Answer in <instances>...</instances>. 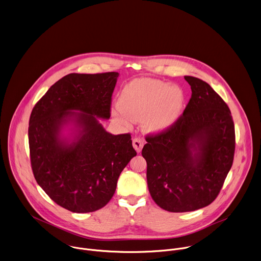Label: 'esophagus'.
Returning a JSON list of instances; mask_svg holds the SVG:
<instances>
[{
    "label": "esophagus",
    "instance_id": "esophagus-1",
    "mask_svg": "<svg viewBox=\"0 0 261 261\" xmlns=\"http://www.w3.org/2000/svg\"><path fill=\"white\" fill-rule=\"evenodd\" d=\"M132 144H133V147L134 149L137 151V152H140L142 147H143V144H144V141L140 138V137H135L132 141Z\"/></svg>",
    "mask_w": 261,
    "mask_h": 261
}]
</instances>
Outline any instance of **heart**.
Listing matches in <instances>:
<instances>
[{
	"mask_svg": "<svg viewBox=\"0 0 261 261\" xmlns=\"http://www.w3.org/2000/svg\"><path fill=\"white\" fill-rule=\"evenodd\" d=\"M184 105L183 91L155 79H135L120 95V106L112 110L113 119L124 126L141 121L146 132L159 133L171 128Z\"/></svg>",
	"mask_w": 261,
	"mask_h": 261,
	"instance_id": "heart-1",
	"label": "heart"
}]
</instances>
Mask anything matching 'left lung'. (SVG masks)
<instances>
[{"instance_id": "left-lung-1", "label": "left lung", "mask_w": 261, "mask_h": 261, "mask_svg": "<svg viewBox=\"0 0 261 261\" xmlns=\"http://www.w3.org/2000/svg\"><path fill=\"white\" fill-rule=\"evenodd\" d=\"M191 98L183 115L168 130L146 137L142 156L154 202L171 213L210 205L231 170L235 127L231 112L212 86L185 76Z\"/></svg>"}]
</instances>
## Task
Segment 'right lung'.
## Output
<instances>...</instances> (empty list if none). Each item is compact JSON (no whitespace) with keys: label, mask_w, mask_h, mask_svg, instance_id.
Here are the masks:
<instances>
[{"label":"right lung","mask_w":261,"mask_h":261,"mask_svg":"<svg viewBox=\"0 0 261 261\" xmlns=\"http://www.w3.org/2000/svg\"><path fill=\"white\" fill-rule=\"evenodd\" d=\"M118 72L71 73L34 106L28 127L31 168L37 184L60 206L77 214L103 207L136 151L130 134L113 135L111 117Z\"/></svg>","instance_id":"add662e5"}]
</instances>
